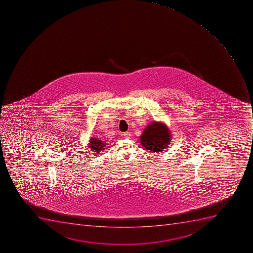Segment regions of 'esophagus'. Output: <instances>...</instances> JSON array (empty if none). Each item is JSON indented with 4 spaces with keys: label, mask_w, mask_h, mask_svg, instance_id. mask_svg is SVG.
<instances>
[{
    "label": "esophagus",
    "mask_w": 253,
    "mask_h": 253,
    "mask_svg": "<svg viewBox=\"0 0 253 253\" xmlns=\"http://www.w3.org/2000/svg\"><path fill=\"white\" fill-rule=\"evenodd\" d=\"M123 135H124L125 138H130L131 134H130V132H125V133H123Z\"/></svg>",
    "instance_id": "1"
}]
</instances>
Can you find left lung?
Segmentation results:
<instances>
[{
  "mask_svg": "<svg viewBox=\"0 0 253 253\" xmlns=\"http://www.w3.org/2000/svg\"><path fill=\"white\" fill-rule=\"evenodd\" d=\"M171 141L169 128L162 123H150L140 136L141 144L150 152H161L165 149Z\"/></svg>",
  "mask_w": 253,
  "mask_h": 253,
  "instance_id": "obj_1",
  "label": "left lung"
}]
</instances>
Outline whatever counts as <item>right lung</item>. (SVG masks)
Wrapping results in <instances>:
<instances>
[{"label": "right lung", "instance_id": "1", "mask_svg": "<svg viewBox=\"0 0 253 253\" xmlns=\"http://www.w3.org/2000/svg\"><path fill=\"white\" fill-rule=\"evenodd\" d=\"M90 142H89V148H91V151L93 152L95 154H98L99 152H101V151H103L104 146H106V143H104L103 141H101V139L97 138H90Z\"/></svg>", "mask_w": 253, "mask_h": 253}]
</instances>
